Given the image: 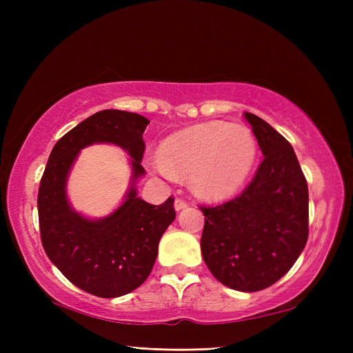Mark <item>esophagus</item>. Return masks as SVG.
I'll return each instance as SVG.
<instances>
[{
	"label": "esophagus",
	"mask_w": 353,
	"mask_h": 353,
	"mask_svg": "<svg viewBox=\"0 0 353 353\" xmlns=\"http://www.w3.org/2000/svg\"><path fill=\"white\" fill-rule=\"evenodd\" d=\"M186 206H188V203H186L185 200H182V199H176L174 200V209H176V211H182V209H185Z\"/></svg>",
	"instance_id": "obj_1"
}]
</instances>
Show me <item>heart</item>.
<instances>
[{
  "instance_id": "1",
  "label": "heart",
  "mask_w": 353,
  "mask_h": 353,
  "mask_svg": "<svg viewBox=\"0 0 353 353\" xmlns=\"http://www.w3.org/2000/svg\"><path fill=\"white\" fill-rule=\"evenodd\" d=\"M256 156V139L245 125L209 121L165 139L154 167L168 177L190 172L192 190L199 196L221 200L241 190Z\"/></svg>"
}]
</instances>
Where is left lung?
Wrapping results in <instances>:
<instances>
[{
  "label": "left lung",
  "mask_w": 353,
  "mask_h": 353,
  "mask_svg": "<svg viewBox=\"0 0 353 353\" xmlns=\"http://www.w3.org/2000/svg\"><path fill=\"white\" fill-rule=\"evenodd\" d=\"M262 152L241 196L205 208L201 254L215 279L253 292L287 274L308 241V185L290 142L264 119L244 112Z\"/></svg>",
  "instance_id": "8db88e82"
}]
</instances>
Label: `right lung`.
Segmentation results:
<instances>
[{"instance_id":"right-lung-1","label":"right lung","mask_w":353,"mask_h":353,"mask_svg":"<svg viewBox=\"0 0 353 353\" xmlns=\"http://www.w3.org/2000/svg\"><path fill=\"white\" fill-rule=\"evenodd\" d=\"M148 123L133 112H97L56 142L41 179L37 212L43 250L66 279L89 294L112 299L141 287L152 273L163 232L176 219L171 197L159 206L138 197L137 182L145 174L142 133ZM92 143L118 145L131 157L123 203L103 219L77 213L65 194L79 150Z\"/></svg>"}]
</instances>
